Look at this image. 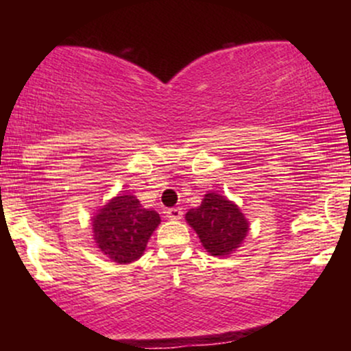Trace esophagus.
I'll use <instances>...</instances> for the list:
<instances>
[{
    "label": "esophagus",
    "instance_id": "1",
    "mask_svg": "<svg viewBox=\"0 0 351 351\" xmlns=\"http://www.w3.org/2000/svg\"><path fill=\"white\" fill-rule=\"evenodd\" d=\"M181 216H183V211H181V208H170L167 211V217H170V219L178 221V219H181Z\"/></svg>",
    "mask_w": 351,
    "mask_h": 351
}]
</instances>
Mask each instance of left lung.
Listing matches in <instances>:
<instances>
[{
  "instance_id": "obj_1",
  "label": "left lung",
  "mask_w": 351,
  "mask_h": 351,
  "mask_svg": "<svg viewBox=\"0 0 351 351\" xmlns=\"http://www.w3.org/2000/svg\"><path fill=\"white\" fill-rule=\"evenodd\" d=\"M188 224L211 256H229L243 244L249 231L245 216L237 204L217 193H206L201 206L186 213Z\"/></svg>"
}]
</instances>
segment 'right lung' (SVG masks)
Here are the masks:
<instances>
[{
  "mask_svg": "<svg viewBox=\"0 0 351 351\" xmlns=\"http://www.w3.org/2000/svg\"><path fill=\"white\" fill-rule=\"evenodd\" d=\"M160 221L158 213L145 209L134 195L120 193L92 217L94 241L114 263L130 264L142 257Z\"/></svg>",
  "mask_w": 351,
  "mask_h": 351,
  "instance_id": "right-lung-1",
  "label": "right lung"
}]
</instances>
